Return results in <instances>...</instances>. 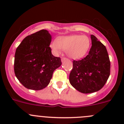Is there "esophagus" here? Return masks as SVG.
Segmentation results:
<instances>
[{"mask_svg":"<svg viewBox=\"0 0 124 124\" xmlns=\"http://www.w3.org/2000/svg\"><path fill=\"white\" fill-rule=\"evenodd\" d=\"M67 59V58H62V59H61V61H62V62H63L64 61H65V60Z\"/></svg>","mask_w":124,"mask_h":124,"instance_id":"34e87169","label":"esophagus"}]
</instances>
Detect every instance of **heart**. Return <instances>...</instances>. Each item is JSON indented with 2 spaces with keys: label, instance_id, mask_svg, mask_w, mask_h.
Wrapping results in <instances>:
<instances>
[{
  "label": "heart",
  "instance_id": "1",
  "mask_svg": "<svg viewBox=\"0 0 124 124\" xmlns=\"http://www.w3.org/2000/svg\"><path fill=\"white\" fill-rule=\"evenodd\" d=\"M90 44V40L87 36L70 35L58 37L52 43L50 47L55 54H60L62 49L66 50L69 58L80 59L86 55Z\"/></svg>",
  "mask_w": 124,
  "mask_h": 124
}]
</instances>
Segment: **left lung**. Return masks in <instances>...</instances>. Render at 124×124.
Here are the masks:
<instances>
[{
  "mask_svg": "<svg viewBox=\"0 0 124 124\" xmlns=\"http://www.w3.org/2000/svg\"><path fill=\"white\" fill-rule=\"evenodd\" d=\"M92 47L83 59L73 61L70 82L77 90L91 93L100 90L110 75V63L106 47L91 35Z\"/></svg>",
  "mask_w": 124,
  "mask_h": 124,
  "instance_id": "1",
  "label": "left lung"
}]
</instances>
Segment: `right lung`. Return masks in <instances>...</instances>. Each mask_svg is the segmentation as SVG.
Segmentation results:
<instances>
[{
	"instance_id": "1",
	"label": "right lung",
	"mask_w": 124,
	"mask_h": 124,
	"mask_svg": "<svg viewBox=\"0 0 124 124\" xmlns=\"http://www.w3.org/2000/svg\"><path fill=\"white\" fill-rule=\"evenodd\" d=\"M52 36L46 30L28 36L16 48L14 72L19 81L28 89L46 87L53 71L62 64L60 58L52 54Z\"/></svg>"
}]
</instances>
